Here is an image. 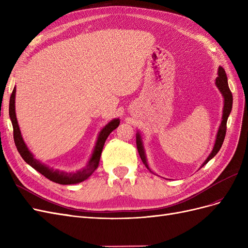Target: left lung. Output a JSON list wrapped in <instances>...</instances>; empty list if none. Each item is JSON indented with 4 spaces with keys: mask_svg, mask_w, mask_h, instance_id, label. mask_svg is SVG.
<instances>
[{
    "mask_svg": "<svg viewBox=\"0 0 248 248\" xmlns=\"http://www.w3.org/2000/svg\"><path fill=\"white\" fill-rule=\"evenodd\" d=\"M215 84L216 86L218 87L219 91L221 92L223 98H224V106H223V112H222V120H221V124L219 126V129L218 132H217V137H216V141H215V145L214 148L212 150L211 154L209 155L208 158L206 159V161L202 163V167H204L205 164L210 160L212 159L213 157L218 153V151L220 150L221 146H222V142L224 140V138H226V132H227V121H228V118L230 112L232 110V95L231 90L229 88L228 85V78H227V74L224 69L222 67H219L218 68V77H217L216 80H215ZM137 147H138V151L139 154L140 156V159L144 162L145 166L147 167V169H149L147 161H146V157H145V152H144V148H142V142H141V139L140 136L138 133L137 134ZM150 170V169H149Z\"/></svg>",
    "mask_w": 248,
    "mask_h": 248,
    "instance_id": "1",
    "label": "left lung"
}]
</instances>
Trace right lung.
Returning <instances> with one entry per match:
<instances>
[{
    "label": "right lung",
    "mask_w": 248,
    "mask_h": 248,
    "mask_svg": "<svg viewBox=\"0 0 248 248\" xmlns=\"http://www.w3.org/2000/svg\"><path fill=\"white\" fill-rule=\"evenodd\" d=\"M16 88L13 89L12 94L10 96V101H9V116L12 122L13 126V139L14 142H16V146L18 153L22 157L28 164H30L33 169H35L37 171H39L41 175H43L46 178L49 179L50 181L56 182L59 184H63V185H68V184H77L79 182L85 181L90 176H91L95 170L98 168L99 166V161H100V156L102 149L104 146V142H106L108 137L109 136V133L115 130L117 127L120 124L119 119H115L110 121L104 128L100 131L98 140H97L96 146L94 148V151L92 154L91 159H90L87 168L84 170H81L78 172H73V174H68V172L65 171H60L58 170H54L51 168H48L46 164L41 163L40 161L34 158L33 154L29 151V149L27 148L24 140L21 138L20 130H19V126L17 124V120L16 116Z\"/></svg>",
    "instance_id": "1"
}]
</instances>
